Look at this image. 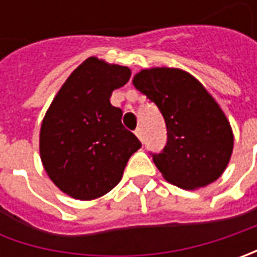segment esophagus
I'll list each match as a JSON object with an SVG mask.
<instances>
[{"mask_svg":"<svg viewBox=\"0 0 257 257\" xmlns=\"http://www.w3.org/2000/svg\"><path fill=\"white\" fill-rule=\"evenodd\" d=\"M134 133H136V136L139 137V140H140V142H143L144 137H143V130H142V127H137V130H136Z\"/></svg>","mask_w":257,"mask_h":257,"instance_id":"esophagus-1","label":"esophagus"}]
</instances>
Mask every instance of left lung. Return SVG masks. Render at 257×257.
<instances>
[{
    "mask_svg": "<svg viewBox=\"0 0 257 257\" xmlns=\"http://www.w3.org/2000/svg\"><path fill=\"white\" fill-rule=\"evenodd\" d=\"M133 84L166 121V147L153 154L164 179L186 190L217 180L232 156V127L200 81L179 68L157 67L137 73Z\"/></svg>",
    "mask_w": 257,
    "mask_h": 257,
    "instance_id": "left-lung-1",
    "label": "left lung"
}]
</instances>
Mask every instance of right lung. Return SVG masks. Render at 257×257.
<instances>
[{
    "instance_id": "right-lung-1",
    "label": "right lung",
    "mask_w": 257,
    "mask_h": 257,
    "mask_svg": "<svg viewBox=\"0 0 257 257\" xmlns=\"http://www.w3.org/2000/svg\"><path fill=\"white\" fill-rule=\"evenodd\" d=\"M132 71L95 57L87 58L54 97L40 132V156L55 186L78 200L114 189L142 143L121 124L123 111L110 103Z\"/></svg>"
}]
</instances>
